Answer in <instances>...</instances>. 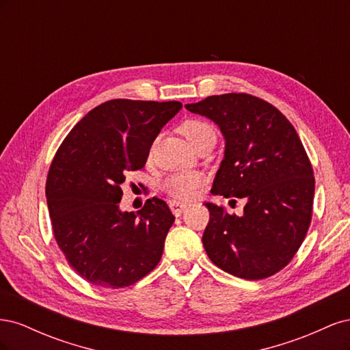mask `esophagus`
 Returning <instances> with one entry per match:
<instances>
[{
	"mask_svg": "<svg viewBox=\"0 0 350 350\" xmlns=\"http://www.w3.org/2000/svg\"><path fill=\"white\" fill-rule=\"evenodd\" d=\"M169 206H171L175 216H181L184 213V210L188 207L187 203H183V201H178V200H171V201H169Z\"/></svg>",
	"mask_w": 350,
	"mask_h": 350,
	"instance_id": "1",
	"label": "esophagus"
}]
</instances>
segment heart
I'll list each match as a JSON object with an SVG mask.
<instances>
[{"label": "heart", "mask_w": 350, "mask_h": 350, "mask_svg": "<svg viewBox=\"0 0 350 350\" xmlns=\"http://www.w3.org/2000/svg\"><path fill=\"white\" fill-rule=\"evenodd\" d=\"M179 131L183 133L185 139L197 147L201 142L206 140L207 137L216 135L213 125L208 124L204 120L200 118H189L179 125ZM156 147V142L150 147V154L153 153ZM206 176L197 172V171H184V172H175L166 176L162 183V188L165 191L176 198V200H191L194 198L200 188L204 185Z\"/></svg>", "instance_id": "obj_1"}]
</instances>
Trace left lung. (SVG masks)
<instances>
[{
	"instance_id": "8db88e82",
	"label": "left lung",
	"mask_w": 350,
	"mask_h": 350,
	"mask_svg": "<svg viewBox=\"0 0 350 350\" xmlns=\"http://www.w3.org/2000/svg\"><path fill=\"white\" fill-rule=\"evenodd\" d=\"M185 108L215 121L225 135L211 193L245 201L242 216L206 203L208 258L241 279L273 276L295 257L311 225L315 179L299 135L278 108L248 93L208 96Z\"/></svg>"
}]
</instances>
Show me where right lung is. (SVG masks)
Wrapping results in <instances>:
<instances>
[{
	"label": "right lung",
	"mask_w": 350,
	"mask_h": 350,
	"mask_svg": "<svg viewBox=\"0 0 350 350\" xmlns=\"http://www.w3.org/2000/svg\"><path fill=\"white\" fill-rule=\"evenodd\" d=\"M181 102L112 99L93 108L58 147L46 178L52 230L72 270L92 284L120 289L162 258L175 216L153 197L121 211L122 184L147 161L162 126Z\"/></svg>",
	"instance_id": "right-lung-1"
}]
</instances>
